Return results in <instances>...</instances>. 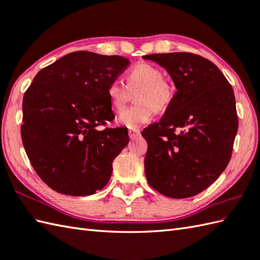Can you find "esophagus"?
I'll return each mask as SVG.
<instances>
[{
  "label": "esophagus",
  "instance_id": "1",
  "mask_svg": "<svg viewBox=\"0 0 260 260\" xmlns=\"http://www.w3.org/2000/svg\"><path fill=\"white\" fill-rule=\"evenodd\" d=\"M128 135H129V139H136L137 136L141 135V131L136 128H131L128 131Z\"/></svg>",
  "mask_w": 260,
  "mask_h": 260
}]
</instances>
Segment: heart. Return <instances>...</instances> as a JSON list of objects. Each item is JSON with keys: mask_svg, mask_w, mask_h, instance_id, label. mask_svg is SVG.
Wrapping results in <instances>:
<instances>
[{"mask_svg": "<svg viewBox=\"0 0 260 260\" xmlns=\"http://www.w3.org/2000/svg\"><path fill=\"white\" fill-rule=\"evenodd\" d=\"M125 85L113 80L107 88L110 106L115 112H120L134 93V106L125 109L119 115L118 123L127 128H136L147 123L154 112L167 109L174 98V86L163 78L162 71L150 63H139L128 70L125 76Z\"/></svg>", "mask_w": 260, "mask_h": 260, "instance_id": "obj_1", "label": "heart"}]
</instances>
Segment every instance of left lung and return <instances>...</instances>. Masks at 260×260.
Wrapping results in <instances>:
<instances>
[{
	"label": "left lung",
	"instance_id": "1",
	"mask_svg": "<svg viewBox=\"0 0 260 260\" xmlns=\"http://www.w3.org/2000/svg\"><path fill=\"white\" fill-rule=\"evenodd\" d=\"M168 71L176 92L158 123L142 132L145 174L163 196H197L219 178L231 158L238 117L233 87L210 60L190 52L143 57Z\"/></svg>",
	"mask_w": 260,
	"mask_h": 260
}]
</instances>
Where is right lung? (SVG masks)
Wrapping results in <instances>:
<instances>
[{
	"instance_id": "right-lung-1",
	"label": "right lung",
	"mask_w": 260,
	"mask_h": 260,
	"mask_svg": "<svg viewBox=\"0 0 260 260\" xmlns=\"http://www.w3.org/2000/svg\"><path fill=\"white\" fill-rule=\"evenodd\" d=\"M120 56L76 51L39 71L23 96L21 136L33 169L52 190L84 197L108 183L113 161L128 144L115 118L110 82L128 67Z\"/></svg>"
}]
</instances>
